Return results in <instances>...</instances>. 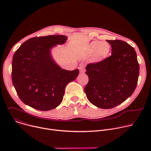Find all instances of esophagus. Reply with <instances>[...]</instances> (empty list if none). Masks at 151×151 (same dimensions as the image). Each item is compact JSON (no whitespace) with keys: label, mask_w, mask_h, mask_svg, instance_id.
Returning a JSON list of instances; mask_svg holds the SVG:
<instances>
[{"label":"esophagus","mask_w":151,"mask_h":151,"mask_svg":"<svg viewBox=\"0 0 151 151\" xmlns=\"http://www.w3.org/2000/svg\"><path fill=\"white\" fill-rule=\"evenodd\" d=\"M79 69L80 73H83L85 72V68H84L83 66H81L79 68Z\"/></svg>","instance_id":"34e87169"}]
</instances>
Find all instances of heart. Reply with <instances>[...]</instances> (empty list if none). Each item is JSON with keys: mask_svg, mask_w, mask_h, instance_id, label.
Here are the masks:
<instances>
[{"mask_svg": "<svg viewBox=\"0 0 151 151\" xmlns=\"http://www.w3.org/2000/svg\"><path fill=\"white\" fill-rule=\"evenodd\" d=\"M110 52V46L106 42L94 40L88 45L86 54L88 56H93L94 63H100L104 60Z\"/></svg>", "mask_w": 151, "mask_h": 151, "instance_id": "1", "label": "heart"}]
</instances>
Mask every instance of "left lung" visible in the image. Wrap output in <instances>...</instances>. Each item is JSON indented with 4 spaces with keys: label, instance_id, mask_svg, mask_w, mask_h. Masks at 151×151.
I'll return each mask as SVG.
<instances>
[{
    "label": "left lung",
    "instance_id": "left-lung-1",
    "mask_svg": "<svg viewBox=\"0 0 151 151\" xmlns=\"http://www.w3.org/2000/svg\"><path fill=\"white\" fill-rule=\"evenodd\" d=\"M112 54L86 66L89 81L84 88L88 100L101 109H111L130 97L135 90L139 64L133 47L121 40H107Z\"/></svg>",
    "mask_w": 151,
    "mask_h": 151
}]
</instances>
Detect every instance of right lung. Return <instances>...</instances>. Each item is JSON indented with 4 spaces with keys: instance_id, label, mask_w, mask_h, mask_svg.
<instances>
[{
    "instance_id": "add662e5",
    "label": "right lung",
    "mask_w": 151,
    "mask_h": 151,
    "mask_svg": "<svg viewBox=\"0 0 151 151\" xmlns=\"http://www.w3.org/2000/svg\"><path fill=\"white\" fill-rule=\"evenodd\" d=\"M68 39L64 35L35 37L24 42L12 58V80L21 100L33 108L47 111L61 103L66 85L79 70L63 69L52 58L51 50Z\"/></svg>"
}]
</instances>
